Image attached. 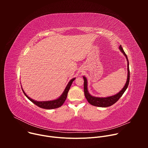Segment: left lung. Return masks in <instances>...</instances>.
I'll use <instances>...</instances> for the list:
<instances>
[{"instance_id":"obj_1","label":"left lung","mask_w":148,"mask_h":148,"mask_svg":"<svg viewBox=\"0 0 148 148\" xmlns=\"http://www.w3.org/2000/svg\"><path fill=\"white\" fill-rule=\"evenodd\" d=\"M120 51L123 53V54L125 56L126 60L128 61V64H127V70H128V75H127V79H126V82L125 86L123 88L116 94L110 96V97H94L91 95L88 91V87H87V79L86 77H83L84 78V95H85V97L86 99H87L88 102L91 104L92 105H94V106L95 107H108L110 106H111L113 104H114L115 102H116L118 99L122 97L123 94L125 92L126 90L127 89L128 85H129V82H130V69H129V61L127 57V56L125 54L124 52L121 45L119 47Z\"/></svg>"}]
</instances>
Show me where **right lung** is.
Returning a JSON list of instances; mask_svg holds the SVG:
<instances>
[{
  "label": "right lung",
  "instance_id": "obj_1",
  "mask_svg": "<svg viewBox=\"0 0 148 148\" xmlns=\"http://www.w3.org/2000/svg\"><path fill=\"white\" fill-rule=\"evenodd\" d=\"M75 79V78H74L73 79H71L69 82L68 83L67 86H66L64 91H63L62 94L61 95V96L60 97H58L57 99H54V100H51V101H35L32 98H30L29 97H28L26 94L25 92V91H23V88L22 91L24 93V94L26 95V97L30 101H32L33 103H34V104H36L37 106L43 108V109H47V110H51V109H55V108H57L60 107L61 105L64 103V102H65L67 97V94H68V92L70 88V87L71 86V84L73 82V81Z\"/></svg>",
  "mask_w": 148,
  "mask_h": 148
}]
</instances>
